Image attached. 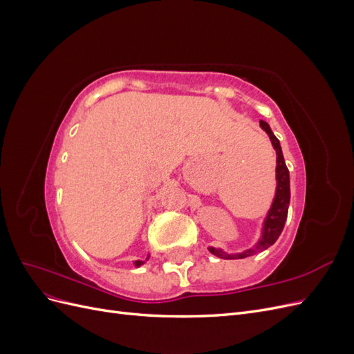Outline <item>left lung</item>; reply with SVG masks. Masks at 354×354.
I'll return each instance as SVG.
<instances>
[{
	"instance_id": "8db88e82",
	"label": "left lung",
	"mask_w": 354,
	"mask_h": 354,
	"mask_svg": "<svg viewBox=\"0 0 354 354\" xmlns=\"http://www.w3.org/2000/svg\"><path fill=\"white\" fill-rule=\"evenodd\" d=\"M260 127L267 134H269L272 145H273L276 155H277V159H276V164H277L276 165V180H277L276 195H274V199L272 203V208L269 209V214H267V217L264 220L261 238L259 242L255 243V246H252V248L246 250L241 254H226L221 250L209 246L208 248L209 252L216 257H220V259H226V260L245 259V257H250V255H254L257 252H261V251L267 250L270 245H273L276 242L277 238H279V234L283 230L285 221L288 217V207H289V199H291V189H289V171L286 168L285 159L282 155V147H281L279 140H277L276 136L272 133L269 124L264 121H260Z\"/></svg>"
}]
</instances>
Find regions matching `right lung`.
Segmentation results:
<instances>
[{
  "label": "right lung",
  "mask_w": 354,
  "mask_h": 354,
  "mask_svg": "<svg viewBox=\"0 0 354 354\" xmlns=\"http://www.w3.org/2000/svg\"><path fill=\"white\" fill-rule=\"evenodd\" d=\"M134 264H136V267H140V266L143 264V261H140V260H137V261H136Z\"/></svg>",
  "instance_id": "1"
}]
</instances>
